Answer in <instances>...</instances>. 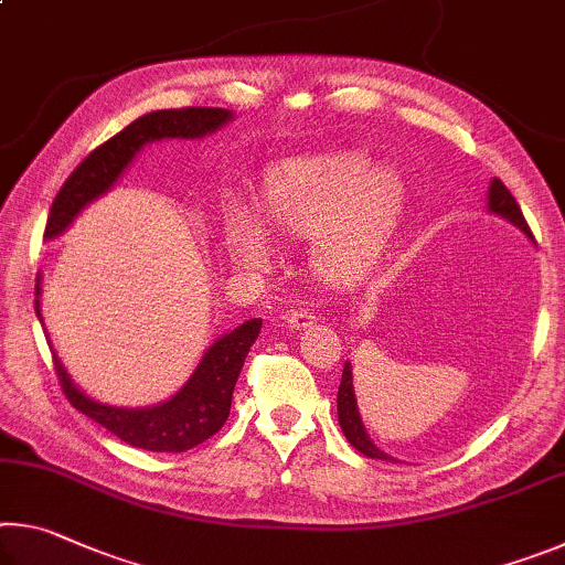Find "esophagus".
Segmentation results:
<instances>
[{"mask_svg": "<svg viewBox=\"0 0 565 565\" xmlns=\"http://www.w3.org/2000/svg\"><path fill=\"white\" fill-rule=\"evenodd\" d=\"M286 321H289L291 329H306L317 321V317H313L311 309H291L286 313Z\"/></svg>", "mask_w": 565, "mask_h": 565, "instance_id": "esophagus-1", "label": "esophagus"}]
</instances>
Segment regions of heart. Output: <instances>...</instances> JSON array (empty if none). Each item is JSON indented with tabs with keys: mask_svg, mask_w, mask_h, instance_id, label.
Wrapping results in <instances>:
<instances>
[{
	"mask_svg": "<svg viewBox=\"0 0 565 565\" xmlns=\"http://www.w3.org/2000/svg\"><path fill=\"white\" fill-rule=\"evenodd\" d=\"M404 209V181L361 151L289 159L269 169L259 212L276 232L311 238V262L331 284H351L379 259ZM224 238L234 262L262 266L271 234L256 214L232 204Z\"/></svg>",
	"mask_w": 565,
	"mask_h": 565,
	"instance_id": "b5f03b06",
	"label": "heart"
}]
</instances>
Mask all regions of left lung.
Segmentation results:
<instances>
[{
	"instance_id": "obj_1",
	"label": "left lung",
	"mask_w": 565,
	"mask_h": 565,
	"mask_svg": "<svg viewBox=\"0 0 565 565\" xmlns=\"http://www.w3.org/2000/svg\"><path fill=\"white\" fill-rule=\"evenodd\" d=\"M489 209L495 214H501L503 218H509L515 226L531 236V226L525 222V216L521 212L519 202H515L509 186L503 184L501 179H493V184L489 189ZM339 424L347 434L349 444L369 458H381V461H396L394 456H388L381 451V448L371 441L366 428H363L361 418H359V408H356V398H353V386H351V366L347 363L341 374V386H339Z\"/></svg>"
}]
</instances>
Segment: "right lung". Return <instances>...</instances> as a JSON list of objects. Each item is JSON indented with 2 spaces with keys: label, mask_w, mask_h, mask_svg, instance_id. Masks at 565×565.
Here are the masks:
<instances>
[{
  "label": "right lung",
  "mask_w": 565,
  "mask_h": 565,
  "mask_svg": "<svg viewBox=\"0 0 565 565\" xmlns=\"http://www.w3.org/2000/svg\"><path fill=\"white\" fill-rule=\"evenodd\" d=\"M232 119V111L216 107H181V109H161L151 111L131 121L127 129L114 134L87 154V159L76 167L54 196L50 216H46L44 236L52 238L62 234L72 218L87 206L92 199L104 194L117 177L129 164L134 154L147 145L164 137H204L216 131L222 124ZM36 317L42 321L40 301H34ZM262 331V319H248L232 333L218 339L199 369L191 374L189 384L171 396L167 404L151 408H114L97 404V401L84 396L79 388L66 376L60 359L54 356V371L60 386L70 404L102 424L124 444L145 448V451H167L179 454L189 451L206 438H212L218 428L226 424L228 408H232V394L236 379L242 374L244 359L252 343Z\"/></svg>",
  "instance_id": "add662e5"
}]
</instances>
